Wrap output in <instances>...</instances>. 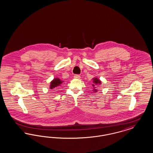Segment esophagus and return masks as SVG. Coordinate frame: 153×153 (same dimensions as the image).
Listing matches in <instances>:
<instances>
[{"label": "esophagus", "instance_id": "1", "mask_svg": "<svg viewBox=\"0 0 153 153\" xmlns=\"http://www.w3.org/2000/svg\"><path fill=\"white\" fill-rule=\"evenodd\" d=\"M74 79H80V75H79V74H75V75L74 76Z\"/></svg>", "mask_w": 153, "mask_h": 153}]
</instances>
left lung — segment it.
Returning <instances> with one entry per match:
<instances>
[{
	"label": "left lung",
	"instance_id": "obj_1",
	"mask_svg": "<svg viewBox=\"0 0 153 153\" xmlns=\"http://www.w3.org/2000/svg\"><path fill=\"white\" fill-rule=\"evenodd\" d=\"M93 84H92V86H93V87H94V91L95 92H96L97 91V90L96 89V85H99V84H102V82L100 81V80H99L98 79H97L96 77V78H94V79H93Z\"/></svg>",
	"mask_w": 153,
	"mask_h": 153
}]
</instances>
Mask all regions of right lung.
I'll list each match as a JSON object with an SVG mask.
<instances>
[{"mask_svg": "<svg viewBox=\"0 0 153 153\" xmlns=\"http://www.w3.org/2000/svg\"><path fill=\"white\" fill-rule=\"evenodd\" d=\"M64 81L60 80L59 78H55L51 82L50 85V89H54L55 88H57L58 86H60Z\"/></svg>", "mask_w": 153, "mask_h": 153, "instance_id": "right-lung-1", "label": "right lung"}]
</instances>
